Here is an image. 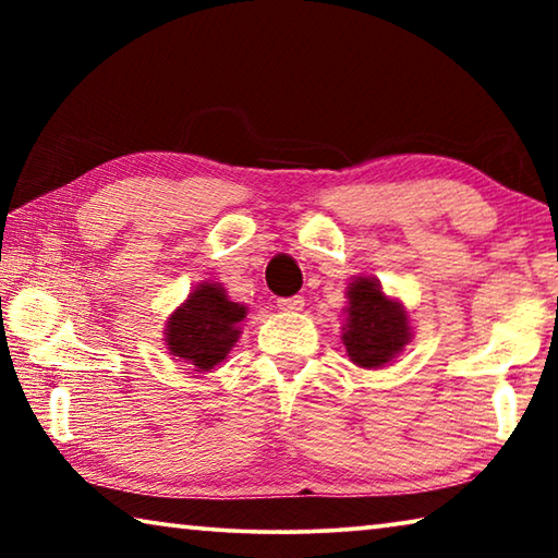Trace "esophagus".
Instances as JSON below:
<instances>
[{
    "instance_id": "1",
    "label": "esophagus",
    "mask_w": 558,
    "mask_h": 558,
    "mask_svg": "<svg viewBox=\"0 0 558 558\" xmlns=\"http://www.w3.org/2000/svg\"><path fill=\"white\" fill-rule=\"evenodd\" d=\"M278 307L286 310V313H300L302 307H305V300L300 295H292V298H280L278 300Z\"/></svg>"
}]
</instances>
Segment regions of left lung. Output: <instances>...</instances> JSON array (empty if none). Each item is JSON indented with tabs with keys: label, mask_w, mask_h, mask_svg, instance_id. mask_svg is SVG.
Wrapping results in <instances>:
<instances>
[{
	"label": "left lung",
	"mask_w": 558,
	"mask_h": 558,
	"mask_svg": "<svg viewBox=\"0 0 558 558\" xmlns=\"http://www.w3.org/2000/svg\"><path fill=\"white\" fill-rule=\"evenodd\" d=\"M342 344L362 369H384L413 339L403 302L389 298L372 276H354L347 286Z\"/></svg>",
	"instance_id": "left-lung-1"
}]
</instances>
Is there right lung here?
<instances>
[{"mask_svg": "<svg viewBox=\"0 0 558 558\" xmlns=\"http://www.w3.org/2000/svg\"><path fill=\"white\" fill-rule=\"evenodd\" d=\"M245 315L248 307L233 302L221 282L202 280L167 317V352L194 372H211L239 342Z\"/></svg>", "mask_w": 558, "mask_h": 558, "instance_id": "right-lung-1", "label": "right lung"}]
</instances>
